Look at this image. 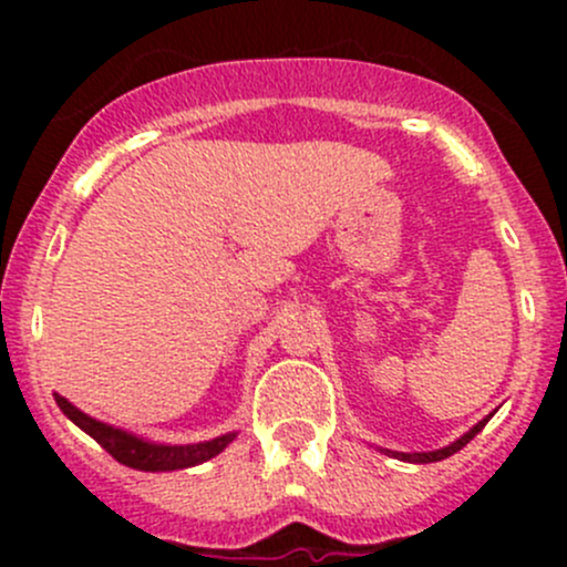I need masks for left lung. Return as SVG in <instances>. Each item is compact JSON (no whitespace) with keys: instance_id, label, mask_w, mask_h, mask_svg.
<instances>
[{"instance_id":"1","label":"left lung","mask_w":567,"mask_h":567,"mask_svg":"<svg viewBox=\"0 0 567 567\" xmlns=\"http://www.w3.org/2000/svg\"><path fill=\"white\" fill-rule=\"evenodd\" d=\"M491 420V414L485 416V420H480L477 425L472 427V431L468 433H463L461 439H455L453 444H447V447H442V450H431V453H392V450H381V453H386V455H394V458L398 461H409V463H436V461H444V458H450V455H455L458 453L461 447H466L468 442H472L474 436H477L480 431H483L485 427V422Z\"/></svg>"}]
</instances>
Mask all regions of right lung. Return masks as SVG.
Here are the masks:
<instances>
[{"mask_svg": "<svg viewBox=\"0 0 567 567\" xmlns=\"http://www.w3.org/2000/svg\"><path fill=\"white\" fill-rule=\"evenodd\" d=\"M56 405H60L62 414L73 422V425L82 427L87 436H93L101 447L112 455L114 461H120L123 466L140 468V472H175V468H188L205 463L221 453L233 439L238 436L236 431L225 433V436H216L210 442H197V444H162L151 442L145 436H136V433L123 431V427H114L109 422L95 420V416L84 414L82 409L71 403L68 398L54 392Z\"/></svg>", "mask_w": 567, "mask_h": 567, "instance_id": "right-lung-1", "label": "right lung"}]
</instances>
